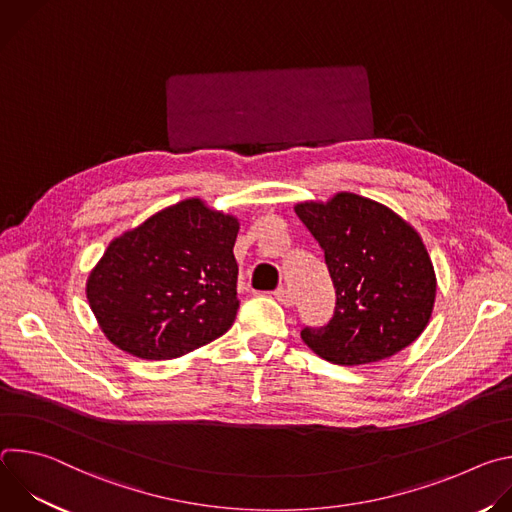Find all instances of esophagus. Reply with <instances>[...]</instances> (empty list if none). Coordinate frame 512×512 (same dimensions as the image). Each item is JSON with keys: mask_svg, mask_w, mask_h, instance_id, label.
I'll return each instance as SVG.
<instances>
[{"mask_svg": "<svg viewBox=\"0 0 512 512\" xmlns=\"http://www.w3.org/2000/svg\"><path fill=\"white\" fill-rule=\"evenodd\" d=\"M273 296H275V300L279 302V304H283V306H294V296H291V291L287 289V287H277L275 291H273Z\"/></svg>", "mask_w": 512, "mask_h": 512, "instance_id": "obj_1", "label": "esophagus"}]
</instances>
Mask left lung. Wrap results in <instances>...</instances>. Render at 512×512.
<instances>
[{
    "instance_id": "8db88e82",
    "label": "left lung",
    "mask_w": 512,
    "mask_h": 512,
    "mask_svg": "<svg viewBox=\"0 0 512 512\" xmlns=\"http://www.w3.org/2000/svg\"><path fill=\"white\" fill-rule=\"evenodd\" d=\"M324 251L336 289L332 320L302 340L344 367L389 358L429 324L435 271L419 233L389 206L352 192L294 206Z\"/></svg>"
}]
</instances>
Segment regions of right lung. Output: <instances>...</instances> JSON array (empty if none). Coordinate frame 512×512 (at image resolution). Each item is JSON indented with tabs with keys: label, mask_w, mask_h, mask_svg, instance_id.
I'll return each instance as SVG.
<instances>
[{
	"label": "right lung",
	"mask_w": 512,
	"mask_h": 512,
	"mask_svg": "<svg viewBox=\"0 0 512 512\" xmlns=\"http://www.w3.org/2000/svg\"><path fill=\"white\" fill-rule=\"evenodd\" d=\"M237 233V216L186 198L113 239L87 279L109 342L170 360L223 336L239 310Z\"/></svg>",
	"instance_id": "right-lung-1"
}]
</instances>
